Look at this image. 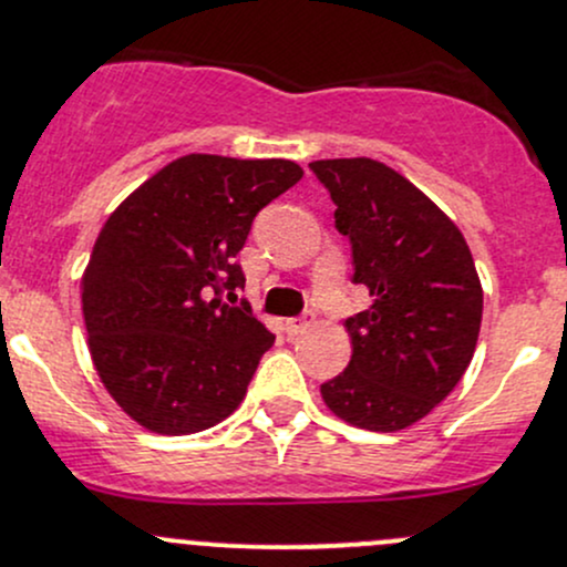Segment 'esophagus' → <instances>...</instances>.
Listing matches in <instances>:
<instances>
[{"label":"esophagus","mask_w":567,"mask_h":567,"mask_svg":"<svg viewBox=\"0 0 567 567\" xmlns=\"http://www.w3.org/2000/svg\"><path fill=\"white\" fill-rule=\"evenodd\" d=\"M312 320H315V312H303V315L293 317V320L285 322V331H288V336H298L312 326Z\"/></svg>","instance_id":"obj_1"}]
</instances>
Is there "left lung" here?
<instances>
[{"label": "left lung", "instance_id": "obj_1", "mask_svg": "<svg viewBox=\"0 0 567 567\" xmlns=\"http://www.w3.org/2000/svg\"><path fill=\"white\" fill-rule=\"evenodd\" d=\"M350 239L352 282L374 298L347 317L350 365L320 384L350 425L393 433L431 414L463 379L482 326V285L455 223L371 158L309 164Z\"/></svg>", "mask_w": 567, "mask_h": 567}]
</instances>
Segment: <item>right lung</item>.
<instances>
[{
  "instance_id": "obj_1",
  "label": "right lung",
  "mask_w": 567,
  "mask_h": 567,
  "mask_svg": "<svg viewBox=\"0 0 567 567\" xmlns=\"http://www.w3.org/2000/svg\"><path fill=\"white\" fill-rule=\"evenodd\" d=\"M303 177L293 161L193 153L140 185L104 223L83 277L93 365L147 431H207L241 403L274 333L236 255L255 215Z\"/></svg>"
}]
</instances>
